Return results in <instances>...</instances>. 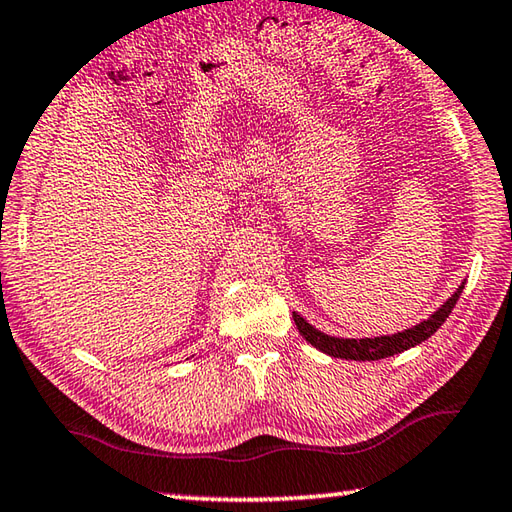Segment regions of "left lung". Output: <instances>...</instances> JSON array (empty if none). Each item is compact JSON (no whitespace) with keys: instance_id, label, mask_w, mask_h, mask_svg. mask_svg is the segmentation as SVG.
I'll list each match as a JSON object with an SVG mask.
<instances>
[{"instance_id":"left-lung-1","label":"left lung","mask_w":512,"mask_h":512,"mask_svg":"<svg viewBox=\"0 0 512 512\" xmlns=\"http://www.w3.org/2000/svg\"><path fill=\"white\" fill-rule=\"evenodd\" d=\"M463 287L465 282L454 291V296L438 311H433L427 320H422V323L413 325L411 329H404V332H397L391 336H375V339H336V336H327L314 325H309L305 318L296 314V311H293V320H296L298 332L305 336V341L314 345L316 350L329 354V357L352 361H377L409 350L413 345L427 341L429 336L436 334V329L445 323L449 314H452L456 300L461 298Z\"/></svg>"}]
</instances>
